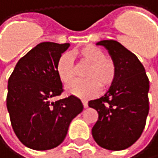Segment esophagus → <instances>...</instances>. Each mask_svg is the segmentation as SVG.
Masks as SVG:
<instances>
[{
  "mask_svg": "<svg viewBox=\"0 0 158 158\" xmlns=\"http://www.w3.org/2000/svg\"><path fill=\"white\" fill-rule=\"evenodd\" d=\"M82 104H83L84 108H87L88 107V102L86 100H82Z\"/></svg>",
  "mask_w": 158,
  "mask_h": 158,
  "instance_id": "34e87169",
  "label": "esophagus"
}]
</instances>
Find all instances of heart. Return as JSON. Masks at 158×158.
<instances>
[{"label": "heart", "mask_w": 158, "mask_h": 158, "mask_svg": "<svg viewBox=\"0 0 158 158\" xmlns=\"http://www.w3.org/2000/svg\"><path fill=\"white\" fill-rule=\"evenodd\" d=\"M72 53L82 62L89 64V66L84 74L87 78L72 82L67 87L69 94L87 98L95 95L99 92L100 84L103 87H108L113 83L117 73L116 65L111 59L105 57V53L100 48L94 45H87L73 51ZM55 70L63 83L68 84L74 80L76 67L69 53H64L60 56Z\"/></svg>", "instance_id": "b5f03b06"}]
</instances>
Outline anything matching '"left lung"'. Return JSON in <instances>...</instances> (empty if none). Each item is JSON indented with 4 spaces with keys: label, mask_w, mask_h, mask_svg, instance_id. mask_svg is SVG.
<instances>
[{
    "label": "left lung",
    "mask_w": 158,
    "mask_h": 158,
    "mask_svg": "<svg viewBox=\"0 0 158 158\" xmlns=\"http://www.w3.org/2000/svg\"><path fill=\"white\" fill-rule=\"evenodd\" d=\"M116 65V78L109 90L89 106L98 112L92 130L101 147L118 151L132 145L142 135L149 112V80L137 56L119 42L101 40Z\"/></svg>",
    "instance_id": "left-lung-1"
}]
</instances>
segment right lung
Masks as SVG:
<instances>
[{"label": "right lung", "instance_id": "right-lung-1", "mask_svg": "<svg viewBox=\"0 0 158 158\" xmlns=\"http://www.w3.org/2000/svg\"><path fill=\"white\" fill-rule=\"evenodd\" d=\"M69 43L41 42L19 59L8 80L6 106L19 141L34 150H49L64 140L70 122L83 110L74 95H61L63 85L55 66Z\"/></svg>", "mask_w": 158, "mask_h": 158}]
</instances>
